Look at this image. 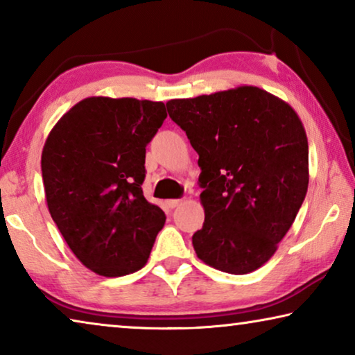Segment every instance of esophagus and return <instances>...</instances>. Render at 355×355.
Wrapping results in <instances>:
<instances>
[{
    "label": "esophagus",
    "instance_id": "esophagus-1",
    "mask_svg": "<svg viewBox=\"0 0 355 355\" xmlns=\"http://www.w3.org/2000/svg\"><path fill=\"white\" fill-rule=\"evenodd\" d=\"M182 199H171V200H167L166 203H167V207L169 208H177L178 205H182Z\"/></svg>",
    "mask_w": 355,
    "mask_h": 355
}]
</instances>
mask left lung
<instances>
[{
  "label": "left lung",
  "mask_w": 355,
  "mask_h": 355,
  "mask_svg": "<svg viewBox=\"0 0 355 355\" xmlns=\"http://www.w3.org/2000/svg\"><path fill=\"white\" fill-rule=\"evenodd\" d=\"M171 119L199 153L205 222L197 257L222 272L263 266L309 188V142L296 111L255 86L169 100Z\"/></svg>",
  "instance_id": "1"
}]
</instances>
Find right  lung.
Masks as SVG:
<instances>
[{"instance_id":"add662e5","label":"right lung","mask_w":355,"mask_h":355,"mask_svg":"<svg viewBox=\"0 0 355 355\" xmlns=\"http://www.w3.org/2000/svg\"><path fill=\"white\" fill-rule=\"evenodd\" d=\"M161 101L89 97L53 127L42 152L46 205L84 266L122 277L147 263L166 214L146 200V147Z\"/></svg>"}]
</instances>
